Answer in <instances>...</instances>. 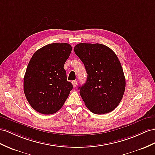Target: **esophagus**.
<instances>
[{
  "label": "esophagus",
  "mask_w": 155,
  "mask_h": 155,
  "mask_svg": "<svg viewBox=\"0 0 155 155\" xmlns=\"http://www.w3.org/2000/svg\"><path fill=\"white\" fill-rule=\"evenodd\" d=\"M72 84L74 87H76L77 86V81H72Z\"/></svg>",
  "instance_id": "esophagus-1"
}]
</instances>
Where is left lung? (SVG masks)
I'll return each mask as SVG.
<instances>
[{
    "label": "left lung",
    "mask_w": 155,
    "mask_h": 155,
    "mask_svg": "<svg viewBox=\"0 0 155 155\" xmlns=\"http://www.w3.org/2000/svg\"><path fill=\"white\" fill-rule=\"evenodd\" d=\"M74 51L84 63L88 74L80 94L91 112H111L120 104L126 87L125 77L118 57L101 44L79 43Z\"/></svg>",
    "instance_id": "1"
}]
</instances>
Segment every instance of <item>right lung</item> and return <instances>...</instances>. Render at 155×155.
Segmentation results:
<instances>
[{
    "label": "right lung",
    "mask_w": 155,
    "mask_h": 155,
    "mask_svg": "<svg viewBox=\"0 0 155 155\" xmlns=\"http://www.w3.org/2000/svg\"><path fill=\"white\" fill-rule=\"evenodd\" d=\"M72 47L67 43H52L35 51L27 65L23 90L29 104L36 111L56 113L68 97L73 84L67 81L63 68Z\"/></svg>",
    "instance_id": "right-lung-1"
}]
</instances>
